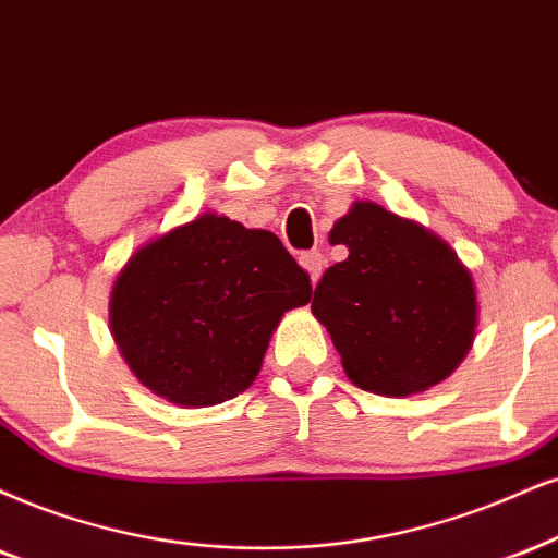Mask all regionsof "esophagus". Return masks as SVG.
Here are the masks:
<instances>
[{"mask_svg": "<svg viewBox=\"0 0 558 558\" xmlns=\"http://www.w3.org/2000/svg\"><path fill=\"white\" fill-rule=\"evenodd\" d=\"M300 264L307 271V277H311L313 284H318L323 266H326V256H323L320 251H307V253H302V256H300Z\"/></svg>", "mask_w": 558, "mask_h": 558, "instance_id": "34e87169", "label": "esophagus"}]
</instances>
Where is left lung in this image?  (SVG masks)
I'll list each match as a JSON object with an SVG mask.
<instances>
[{
  "mask_svg": "<svg viewBox=\"0 0 558 558\" xmlns=\"http://www.w3.org/2000/svg\"><path fill=\"white\" fill-rule=\"evenodd\" d=\"M349 256L326 268L311 311L331 333L343 373L385 398L424 393L471 352L476 284L458 253L414 219L354 202L331 227Z\"/></svg>",
  "mask_w": 558,
  "mask_h": 558,
  "instance_id": "obj_1",
  "label": "left lung"
}]
</instances>
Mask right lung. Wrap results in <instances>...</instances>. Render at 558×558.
<instances>
[{
  "label": "right lung",
  "mask_w": 558,
  "mask_h": 558,
  "mask_svg": "<svg viewBox=\"0 0 558 558\" xmlns=\"http://www.w3.org/2000/svg\"><path fill=\"white\" fill-rule=\"evenodd\" d=\"M311 292L274 232L204 211L136 247L113 281L108 326L144 388L206 409L256 380L281 315Z\"/></svg>",
  "instance_id": "right-lung-1"
}]
</instances>
